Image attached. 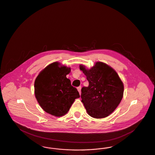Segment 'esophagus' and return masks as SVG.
Instances as JSON below:
<instances>
[{
	"mask_svg": "<svg viewBox=\"0 0 155 155\" xmlns=\"http://www.w3.org/2000/svg\"><path fill=\"white\" fill-rule=\"evenodd\" d=\"M81 86H80V87H77V90H78V92H79V93H80V94H81Z\"/></svg>",
	"mask_w": 155,
	"mask_h": 155,
	"instance_id": "1",
	"label": "esophagus"
}]
</instances>
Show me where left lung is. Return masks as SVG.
Segmentation results:
<instances>
[{"label":"left lung","instance_id":"obj_1","mask_svg":"<svg viewBox=\"0 0 155 155\" xmlns=\"http://www.w3.org/2000/svg\"><path fill=\"white\" fill-rule=\"evenodd\" d=\"M80 69L87 77L88 87L81 89V102L89 116L94 118L106 117L120 103L124 93L123 83L111 67L97 62L89 70L80 65Z\"/></svg>","mask_w":155,"mask_h":155}]
</instances>
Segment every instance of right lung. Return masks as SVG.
I'll return each instance as SVG.
<instances>
[{
    "instance_id": "1",
    "label": "right lung",
    "mask_w": 155,
    "mask_h": 155,
    "mask_svg": "<svg viewBox=\"0 0 155 155\" xmlns=\"http://www.w3.org/2000/svg\"><path fill=\"white\" fill-rule=\"evenodd\" d=\"M54 62L43 70L35 81V95L46 113L60 117L66 114L75 99L80 97L76 88L66 77L70 68L59 67Z\"/></svg>"
}]
</instances>
